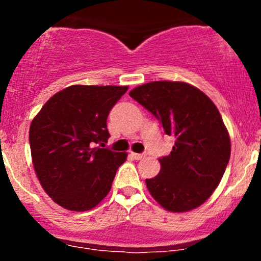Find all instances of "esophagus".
<instances>
[{
  "instance_id": "obj_1",
  "label": "esophagus",
  "mask_w": 261,
  "mask_h": 261,
  "mask_svg": "<svg viewBox=\"0 0 261 261\" xmlns=\"http://www.w3.org/2000/svg\"><path fill=\"white\" fill-rule=\"evenodd\" d=\"M131 157L135 158V160L140 161V160H143V158L146 157V153H135V152H131Z\"/></svg>"
}]
</instances>
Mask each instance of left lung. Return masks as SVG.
I'll use <instances>...</instances> for the list:
<instances>
[{
	"instance_id": "1",
	"label": "left lung",
	"mask_w": 261,
	"mask_h": 261,
	"mask_svg": "<svg viewBox=\"0 0 261 261\" xmlns=\"http://www.w3.org/2000/svg\"><path fill=\"white\" fill-rule=\"evenodd\" d=\"M128 94L175 139L172 152L160 158V173L146 179L149 194L170 212L199 207L218 187L230 157L229 134L217 107L185 82L154 81Z\"/></svg>"
}]
</instances>
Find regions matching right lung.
I'll return each instance as SVG.
<instances>
[{
	"instance_id": "1",
	"label": "right lung",
	"mask_w": 261,
	"mask_h": 261,
	"mask_svg": "<svg viewBox=\"0 0 261 261\" xmlns=\"http://www.w3.org/2000/svg\"><path fill=\"white\" fill-rule=\"evenodd\" d=\"M127 88L70 86L54 94L33 119L29 143L35 174L45 193L64 208L95 207L126 161V152L100 146L110 136L109 112Z\"/></svg>"
}]
</instances>
